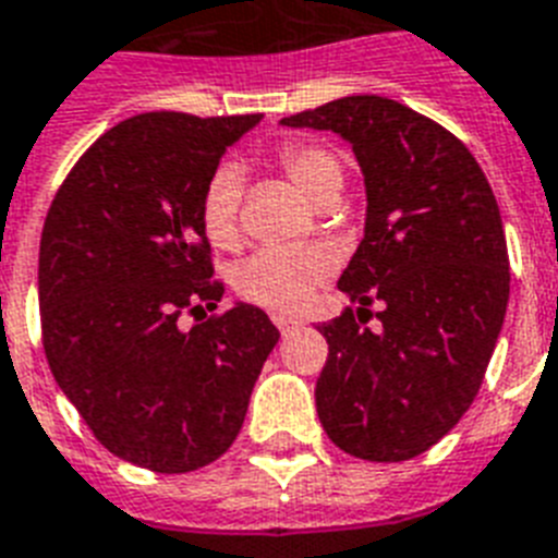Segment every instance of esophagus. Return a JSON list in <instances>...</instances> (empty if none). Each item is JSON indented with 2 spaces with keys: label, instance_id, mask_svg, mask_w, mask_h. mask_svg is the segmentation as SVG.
I'll list each match as a JSON object with an SVG mask.
<instances>
[{
  "label": "esophagus",
  "instance_id": "1",
  "mask_svg": "<svg viewBox=\"0 0 558 558\" xmlns=\"http://www.w3.org/2000/svg\"><path fill=\"white\" fill-rule=\"evenodd\" d=\"M275 326H278L280 329V335H289V332H294V329H298V326H301V320L298 318H287V315H275Z\"/></svg>",
  "mask_w": 558,
  "mask_h": 558
}]
</instances>
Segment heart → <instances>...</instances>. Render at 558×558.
<instances>
[{
  "instance_id": "b5f03b06",
  "label": "heart",
  "mask_w": 558,
  "mask_h": 558,
  "mask_svg": "<svg viewBox=\"0 0 558 558\" xmlns=\"http://www.w3.org/2000/svg\"><path fill=\"white\" fill-rule=\"evenodd\" d=\"M280 169L292 177L312 203L329 192H341V162L332 151L315 143H289L278 151ZM240 194L243 177L234 166H223L211 174L201 201V223L208 243L217 248H234L240 240ZM335 269L326 248H260L234 271V289L243 301L271 312L301 310L312 292Z\"/></svg>"
}]
</instances>
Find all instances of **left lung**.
<instances>
[{"label":"left lung","instance_id":"left-lung-1","mask_svg":"<svg viewBox=\"0 0 558 558\" xmlns=\"http://www.w3.org/2000/svg\"><path fill=\"white\" fill-rule=\"evenodd\" d=\"M280 125L352 146L366 223L338 289L362 323L383 303L378 330L352 310L318 326L320 424L355 459H415L470 410L499 341L510 298L499 203L468 146L396 99L355 94Z\"/></svg>","mask_w":558,"mask_h":558}]
</instances>
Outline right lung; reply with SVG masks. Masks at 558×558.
Returning <instances> with one entry per match:
<instances>
[{"label":"right lung","instance_id":"right-lung-1","mask_svg":"<svg viewBox=\"0 0 558 558\" xmlns=\"http://www.w3.org/2000/svg\"><path fill=\"white\" fill-rule=\"evenodd\" d=\"M260 114L151 111L106 131L80 157L45 217L39 310L59 389L108 452L154 473H192L238 438L280 332L238 301L215 306L206 183Z\"/></svg>","mask_w":558,"mask_h":558}]
</instances>
